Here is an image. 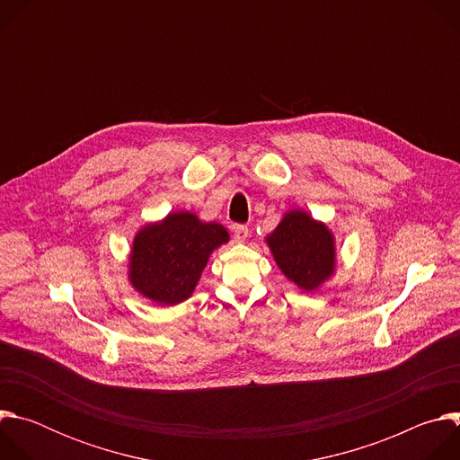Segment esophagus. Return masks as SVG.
<instances>
[{
    "label": "esophagus",
    "mask_w": 460,
    "mask_h": 460,
    "mask_svg": "<svg viewBox=\"0 0 460 460\" xmlns=\"http://www.w3.org/2000/svg\"><path fill=\"white\" fill-rule=\"evenodd\" d=\"M233 233H234L236 242H245V238L249 236V227L243 226V224H238V226L233 227Z\"/></svg>",
    "instance_id": "1"
}]
</instances>
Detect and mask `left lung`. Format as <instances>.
I'll use <instances>...</instances> for the list:
<instances>
[{
  "label": "left lung",
  "mask_w": 460,
  "mask_h": 460,
  "mask_svg": "<svg viewBox=\"0 0 460 460\" xmlns=\"http://www.w3.org/2000/svg\"><path fill=\"white\" fill-rule=\"evenodd\" d=\"M268 245L282 273L305 291L316 289L333 273V234L304 211L288 213L268 236Z\"/></svg>",
  "instance_id": "left-lung-1"
}]
</instances>
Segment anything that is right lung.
<instances>
[{"instance_id": "1", "label": "right lung", "mask_w": 460, "mask_h": 460, "mask_svg": "<svg viewBox=\"0 0 460 460\" xmlns=\"http://www.w3.org/2000/svg\"><path fill=\"white\" fill-rule=\"evenodd\" d=\"M227 240L229 233L217 222L172 213L137 234L128 264L130 284L162 305L180 304L199 284L209 254Z\"/></svg>"}]
</instances>
